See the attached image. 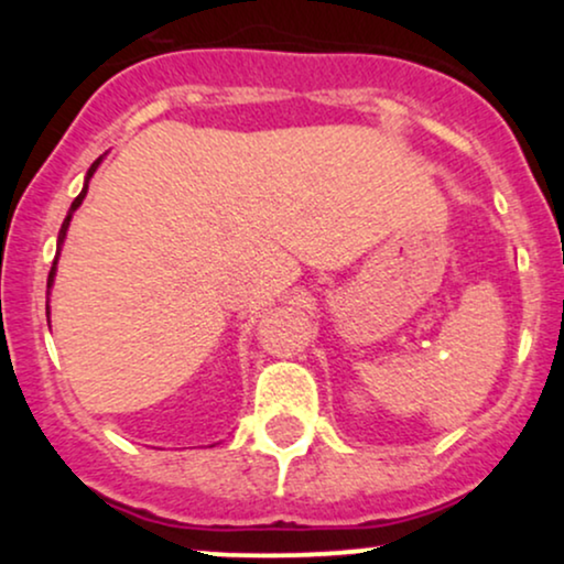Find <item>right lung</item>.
Instances as JSON below:
<instances>
[{"instance_id":"right-lung-1","label":"right lung","mask_w":564,"mask_h":564,"mask_svg":"<svg viewBox=\"0 0 564 564\" xmlns=\"http://www.w3.org/2000/svg\"><path fill=\"white\" fill-rule=\"evenodd\" d=\"M100 161H102V156H100V159H97L93 166H89L87 177H84V187H82V193H79V196H76V198H74V204H70L68 215H66V219H63V225H61V232H57V254H55L53 270H50V278H47V291H50V289H53V283H55V273H57V257H61L63 241H66V232H68L70 217H74V212H76V209H79V206H82V200H84V196H87V187H89V180H93V174L97 172V166H100ZM47 321H50V304H47Z\"/></svg>"}]
</instances>
